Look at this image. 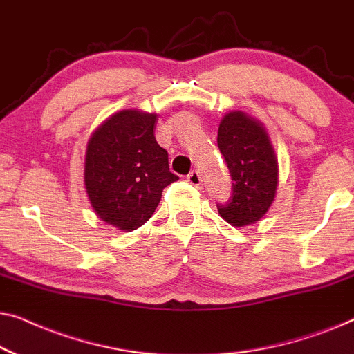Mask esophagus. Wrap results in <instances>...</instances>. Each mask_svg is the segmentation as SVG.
<instances>
[{
    "instance_id": "obj_1",
    "label": "esophagus",
    "mask_w": 354,
    "mask_h": 354,
    "mask_svg": "<svg viewBox=\"0 0 354 354\" xmlns=\"http://www.w3.org/2000/svg\"><path fill=\"white\" fill-rule=\"evenodd\" d=\"M187 180H188V183H192V185L196 187V188H200L201 183H203V178H201L200 172H198V171H192L190 174H188Z\"/></svg>"
}]
</instances>
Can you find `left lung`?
I'll use <instances>...</instances> for the list:
<instances>
[{
    "mask_svg": "<svg viewBox=\"0 0 354 354\" xmlns=\"http://www.w3.org/2000/svg\"><path fill=\"white\" fill-rule=\"evenodd\" d=\"M217 147L234 180L232 200L217 211L234 227L254 224L269 211L279 187V161L268 130L243 111H230L219 124Z\"/></svg>",
    "mask_w": 354,
    "mask_h": 354,
    "instance_id": "left-lung-1",
    "label": "left lung"
}]
</instances>
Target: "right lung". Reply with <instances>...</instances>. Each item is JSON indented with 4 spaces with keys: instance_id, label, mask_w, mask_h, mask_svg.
<instances>
[{
    "instance_id": "1",
    "label": "right lung",
    "mask_w": 354,
    "mask_h": 354,
    "mask_svg": "<svg viewBox=\"0 0 354 354\" xmlns=\"http://www.w3.org/2000/svg\"><path fill=\"white\" fill-rule=\"evenodd\" d=\"M158 114L122 109L90 135L84 180L95 214L122 232L142 227L178 180L169 171L167 151L154 138Z\"/></svg>"
}]
</instances>
